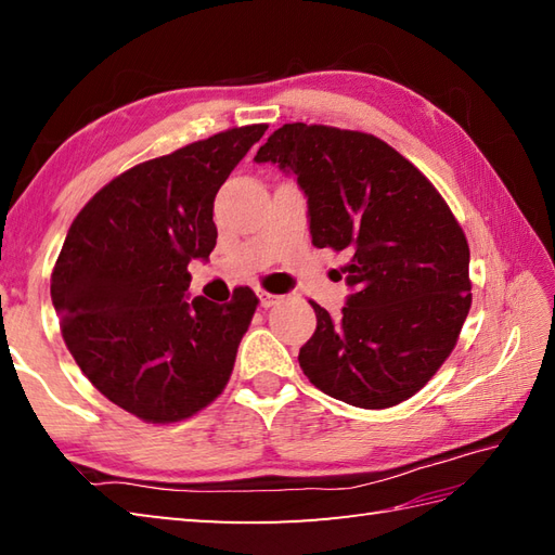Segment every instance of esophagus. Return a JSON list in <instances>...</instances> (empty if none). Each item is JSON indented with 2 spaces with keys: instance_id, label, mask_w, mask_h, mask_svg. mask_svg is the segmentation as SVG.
I'll list each match as a JSON object with an SVG mask.
<instances>
[{
  "instance_id": "obj_1",
  "label": "esophagus",
  "mask_w": 555,
  "mask_h": 555,
  "mask_svg": "<svg viewBox=\"0 0 555 555\" xmlns=\"http://www.w3.org/2000/svg\"><path fill=\"white\" fill-rule=\"evenodd\" d=\"M257 298L262 308H271V305L279 302V296H274V293H267V291H257Z\"/></svg>"
}]
</instances>
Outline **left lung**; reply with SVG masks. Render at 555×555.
I'll return each mask as SVG.
<instances>
[{
	"mask_svg": "<svg viewBox=\"0 0 555 555\" xmlns=\"http://www.w3.org/2000/svg\"><path fill=\"white\" fill-rule=\"evenodd\" d=\"M255 162L296 176L312 245L348 255L346 308L332 317L312 302L305 376L367 410L415 396L451 356L473 302L467 238L439 191L384 140L332 126H281Z\"/></svg>",
	"mask_w": 555,
	"mask_h": 555,
	"instance_id": "8db88e82",
	"label": "left lung"
}]
</instances>
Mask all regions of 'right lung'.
<instances>
[{"label": "right lung", "instance_id": "obj_1", "mask_svg": "<svg viewBox=\"0 0 555 555\" xmlns=\"http://www.w3.org/2000/svg\"><path fill=\"white\" fill-rule=\"evenodd\" d=\"M267 126H243L116 176L78 211L52 271L66 348L98 391L169 424L215 400L257 308L191 298V259L217 245L215 197Z\"/></svg>", "mask_w": 555, "mask_h": 555}]
</instances>
